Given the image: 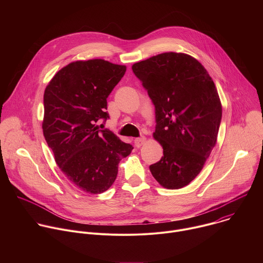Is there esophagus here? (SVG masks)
Segmentation results:
<instances>
[{
	"instance_id": "34e87169",
	"label": "esophagus",
	"mask_w": 263,
	"mask_h": 263,
	"mask_svg": "<svg viewBox=\"0 0 263 263\" xmlns=\"http://www.w3.org/2000/svg\"><path fill=\"white\" fill-rule=\"evenodd\" d=\"M144 137H138V138H135L134 139V144L137 146V147H139L140 145H142L143 144V142H144Z\"/></svg>"
}]
</instances>
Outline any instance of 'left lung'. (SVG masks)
I'll list each match as a JSON object with an SVG mask.
<instances>
[{
  "instance_id": "8db88e82",
  "label": "left lung",
  "mask_w": 263,
  "mask_h": 263,
  "mask_svg": "<svg viewBox=\"0 0 263 263\" xmlns=\"http://www.w3.org/2000/svg\"><path fill=\"white\" fill-rule=\"evenodd\" d=\"M155 106L154 138L163 156L149 165L167 190L189 185L202 171L217 139L221 104L212 78L194 57L158 54L132 65Z\"/></svg>"
}]
</instances>
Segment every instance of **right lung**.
Instances as JSON below:
<instances>
[{"instance_id": "add662e5", "label": "right lung", "mask_w": 263, "mask_h": 263, "mask_svg": "<svg viewBox=\"0 0 263 263\" xmlns=\"http://www.w3.org/2000/svg\"><path fill=\"white\" fill-rule=\"evenodd\" d=\"M126 69L103 59L74 61L57 71L45 90L46 141L66 178L88 194L106 192L133 149L96 124L109 119L107 98Z\"/></svg>"}]
</instances>
